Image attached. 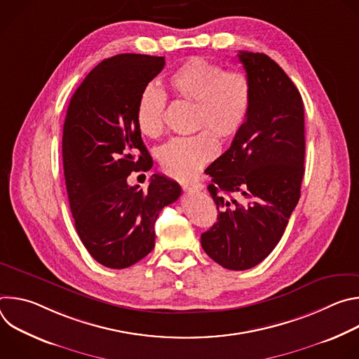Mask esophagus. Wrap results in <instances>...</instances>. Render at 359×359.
Segmentation results:
<instances>
[{"label":"esophagus","instance_id":"1","mask_svg":"<svg viewBox=\"0 0 359 359\" xmlns=\"http://www.w3.org/2000/svg\"><path fill=\"white\" fill-rule=\"evenodd\" d=\"M183 189L186 191H200L203 190V184L198 183V182H194V183H184L183 184Z\"/></svg>","mask_w":359,"mask_h":359}]
</instances>
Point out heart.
Segmentation results:
<instances>
[{"instance_id":"1","label":"heart","mask_w":359,"mask_h":359,"mask_svg":"<svg viewBox=\"0 0 359 359\" xmlns=\"http://www.w3.org/2000/svg\"><path fill=\"white\" fill-rule=\"evenodd\" d=\"M168 88L177 99L193 102V129H206L175 137L159 150L162 170L170 177L186 180L215 158L217 142L213 135L226 142L240 132L251 109L252 85L241 71H226L216 62L193 57L169 75ZM165 93L155 85H147L136 104L140 133L159 137L165 129Z\"/></svg>"}]
</instances>
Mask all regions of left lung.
<instances>
[{
    "label": "left lung",
    "instance_id": "obj_1",
    "mask_svg": "<svg viewBox=\"0 0 359 359\" xmlns=\"http://www.w3.org/2000/svg\"><path fill=\"white\" fill-rule=\"evenodd\" d=\"M252 85L251 109L231 146L206 173L219 215L201 247L227 270L260 264L281 240L301 194L302 97L266 54H237Z\"/></svg>",
    "mask_w": 359,
    "mask_h": 359
}]
</instances>
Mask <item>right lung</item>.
Listing matches in <instances>:
<instances>
[{"label":"right lung","mask_w":359,"mask_h":359,"mask_svg":"<svg viewBox=\"0 0 359 359\" xmlns=\"http://www.w3.org/2000/svg\"><path fill=\"white\" fill-rule=\"evenodd\" d=\"M165 67V57L121 54L96 65L71 97L64 123L62 159L78 236L92 257L126 269L155 247L161 210L180 186L153 175L147 189L129 186L132 172L153 162L136 123L140 92Z\"/></svg>","instance_id":"right-lung-1"}]
</instances>
